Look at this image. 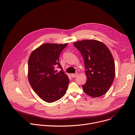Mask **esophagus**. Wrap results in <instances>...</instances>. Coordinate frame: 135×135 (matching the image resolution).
<instances>
[{"label": "esophagus", "instance_id": "obj_1", "mask_svg": "<svg viewBox=\"0 0 135 135\" xmlns=\"http://www.w3.org/2000/svg\"><path fill=\"white\" fill-rule=\"evenodd\" d=\"M78 73H75V74H71V76L72 77V78H75V77H76L78 75Z\"/></svg>", "mask_w": 135, "mask_h": 135}]
</instances>
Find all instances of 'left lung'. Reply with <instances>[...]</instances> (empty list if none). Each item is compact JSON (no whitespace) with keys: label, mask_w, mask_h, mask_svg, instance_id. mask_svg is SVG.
I'll list each match as a JSON object with an SVG mask.
<instances>
[{"label":"left lung","mask_w":135,"mask_h":135,"mask_svg":"<svg viewBox=\"0 0 135 135\" xmlns=\"http://www.w3.org/2000/svg\"><path fill=\"white\" fill-rule=\"evenodd\" d=\"M84 62L87 80L83 85L85 93L93 97L105 94L111 86L115 74L112 54L103 43L95 40H84L74 43Z\"/></svg>","instance_id":"1"}]
</instances>
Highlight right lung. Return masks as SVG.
<instances>
[{"mask_svg": "<svg viewBox=\"0 0 135 135\" xmlns=\"http://www.w3.org/2000/svg\"><path fill=\"white\" fill-rule=\"evenodd\" d=\"M68 44H45L33 51L28 62V81L33 90L47 102H53L65 94L69 80L59 61ZM57 66L60 72L55 69Z\"/></svg>", "mask_w": 135, "mask_h": 135, "instance_id": "obj_1", "label": "right lung"}]
</instances>
